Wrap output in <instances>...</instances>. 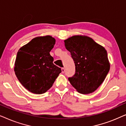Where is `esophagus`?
I'll use <instances>...</instances> for the list:
<instances>
[{
  "label": "esophagus",
  "instance_id": "esophagus-1",
  "mask_svg": "<svg viewBox=\"0 0 126 126\" xmlns=\"http://www.w3.org/2000/svg\"><path fill=\"white\" fill-rule=\"evenodd\" d=\"M61 70H62V73H63L65 72V68H61Z\"/></svg>",
  "mask_w": 126,
  "mask_h": 126
}]
</instances>
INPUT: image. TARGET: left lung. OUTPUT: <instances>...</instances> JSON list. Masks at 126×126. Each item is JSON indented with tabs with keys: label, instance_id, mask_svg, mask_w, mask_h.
I'll return each instance as SVG.
<instances>
[{
	"label": "left lung",
	"instance_id": "8db88e82",
	"mask_svg": "<svg viewBox=\"0 0 126 126\" xmlns=\"http://www.w3.org/2000/svg\"><path fill=\"white\" fill-rule=\"evenodd\" d=\"M64 42L75 65V74L68 78L70 83L81 94L94 92L109 72L106 50L86 36H73Z\"/></svg>",
	"mask_w": 126,
	"mask_h": 126
}]
</instances>
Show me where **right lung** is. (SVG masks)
Returning <instances> with one entry per match:
<instances>
[{"mask_svg":"<svg viewBox=\"0 0 126 126\" xmlns=\"http://www.w3.org/2000/svg\"><path fill=\"white\" fill-rule=\"evenodd\" d=\"M56 40L49 35L37 37L17 53L14 71L22 85L35 94L46 92L52 87L61 69L55 65L50 51Z\"/></svg>","mask_w":126,"mask_h":126,"instance_id":"1","label":"right lung"}]
</instances>
